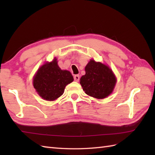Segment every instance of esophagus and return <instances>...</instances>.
Masks as SVG:
<instances>
[{
	"label": "esophagus",
	"mask_w": 155,
	"mask_h": 155,
	"mask_svg": "<svg viewBox=\"0 0 155 155\" xmlns=\"http://www.w3.org/2000/svg\"><path fill=\"white\" fill-rule=\"evenodd\" d=\"M74 81H76V82H78V81H79V80H80V76H79V75H78V74H76V75H74Z\"/></svg>",
	"instance_id": "1"
}]
</instances>
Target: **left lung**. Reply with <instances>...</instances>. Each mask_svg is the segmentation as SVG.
<instances>
[{
    "label": "left lung",
    "mask_w": 155,
    "mask_h": 155,
    "mask_svg": "<svg viewBox=\"0 0 155 155\" xmlns=\"http://www.w3.org/2000/svg\"><path fill=\"white\" fill-rule=\"evenodd\" d=\"M85 72L86 74L80 79L85 93L98 99H103L112 93L117 78L108 66L91 60L85 67Z\"/></svg>",
    "instance_id": "obj_1"
}]
</instances>
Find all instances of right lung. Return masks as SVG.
Segmentation results:
<instances>
[{"label":"right lung","mask_w":155,"mask_h":155,"mask_svg":"<svg viewBox=\"0 0 155 155\" xmlns=\"http://www.w3.org/2000/svg\"><path fill=\"white\" fill-rule=\"evenodd\" d=\"M57 59L47 62L38 68L33 78V86L37 93L46 101H53L64 93L67 84L74 81L70 72L61 70Z\"/></svg>","instance_id":"1"}]
</instances>
